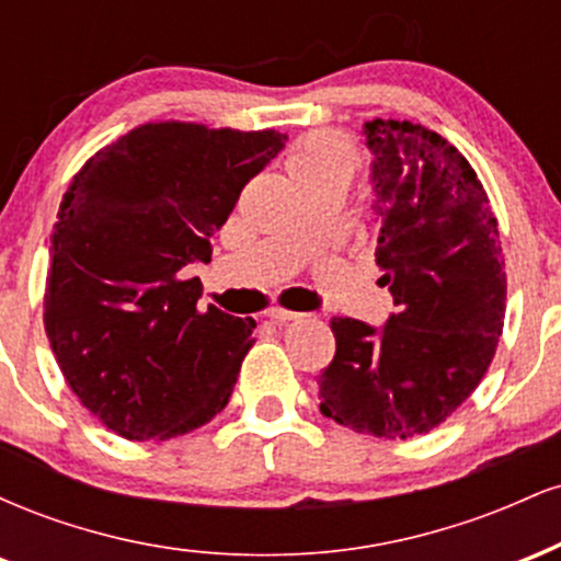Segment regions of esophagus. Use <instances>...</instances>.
Returning <instances> with one entry per match:
<instances>
[{
    "label": "esophagus",
    "mask_w": 561,
    "mask_h": 561,
    "mask_svg": "<svg viewBox=\"0 0 561 561\" xmlns=\"http://www.w3.org/2000/svg\"><path fill=\"white\" fill-rule=\"evenodd\" d=\"M266 317H268V321H274V324H285V321H295V319H300L302 313H295V311H287V308H268L266 311Z\"/></svg>",
    "instance_id": "esophagus-1"
}]
</instances>
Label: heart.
<instances>
[{"instance_id": "1", "label": "heart", "mask_w": 561, "mask_h": 561, "mask_svg": "<svg viewBox=\"0 0 561 561\" xmlns=\"http://www.w3.org/2000/svg\"><path fill=\"white\" fill-rule=\"evenodd\" d=\"M353 165H356V147L340 134H317L289 152L293 176H321V173L351 176Z\"/></svg>"}]
</instances>
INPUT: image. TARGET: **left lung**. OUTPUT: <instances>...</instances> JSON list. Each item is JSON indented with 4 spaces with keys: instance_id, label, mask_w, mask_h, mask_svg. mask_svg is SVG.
Segmentation results:
<instances>
[{
    "instance_id": "left-lung-1",
    "label": "left lung",
    "mask_w": 561,
    "mask_h": 561,
    "mask_svg": "<svg viewBox=\"0 0 561 561\" xmlns=\"http://www.w3.org/2000/svg\"><path fill=\"white\" fill-rule=\"evenodd\" d=\"M382 327L334 317L332 364L317 377L324 416L377 437H416L472 396L504 330L499 224L478 173L440 134L366 121Z\"/></svg>"
}]
</instances>
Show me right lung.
<instances>
[{
    "instance_id": "obj_1",
    "label": "right lung",
    "mask_w": 561,
    "mask_h": 561,
    "mask_svg": "<svg viewBox=\"0 0 561 561\" xmlns=\"http://www.w3.org/2000/svg\"><path fill=\"white\" fill-rule=\"evenodd\" d=\"M276 131L147 124L76 173L53 231L44 327L79 401L128 440H165L221 414L255 321L199 311L242 186L285 147Z\"/></svg>"
}]
</instances>
